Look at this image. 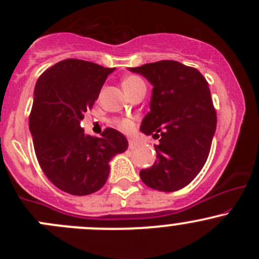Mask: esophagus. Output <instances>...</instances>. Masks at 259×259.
Returning a JSON list of instances; mask_svg holds the SVG:
<instances>
[{
	"label": "esophagus",
	"instance_id": "1",
	"mask_svg": "<svg viewBox=\"0 0 259 259\" xmlns=\"http://www.w3.org/2000/svg\"><path fill=\"white\" fill-rule=\"evenodd\" d=\"M137 145H138V144H137V143L134 142V140H132V139L129 140V148H130V149H134V148H137Z\"/></svg>",
	"mask_w": 259,
	"mask_h": 259
}]
</instances>
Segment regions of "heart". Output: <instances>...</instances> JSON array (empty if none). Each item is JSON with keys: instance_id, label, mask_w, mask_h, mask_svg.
Here are the masks:
<instances>
[{"instance_id": "obj_1", "label": "heart", "mask_w": 259, "mask_h": 259, "mask_svg": "<svg viewBox=\"0 0 259 259\" xmlns=\"http://www.w3.org/2000/svg\"><path fill=\"white\" fill-rule=\"evenodd\" d=\"M121 85H122V89H124L125 94L132 93L133 90L140 88V86H145L144 81L140 79V77L134 76V75H130V76L125 77V79L122 80ZM114 124L116 125V127H119L120 130H122V132H125V133L132 132L133 127H134V124H133L132 120H129V119L115 120Z\"/></svg>"}]
</instances>
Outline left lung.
Instances as JSON below:
<instances>
[{"instance_id": "1", "label": "left lung", "mask_w": 259, "mask_h": 259, "mask_svg": "<svg viewBox=\"0 0 259 259\" xmlns=\"http://www.w3.org/2000/svg\"><path fill=\"white\" fill-rule=\"evenodd\" d=\"M129 70L153 85L140 130L159 139L155 163L140 170V178L149 188L176 192L198 176L209 155L217 114L208 82L197 69L173 60Z\"/></svg>"}]
</instances>
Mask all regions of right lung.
I'll list each match as a JSON object with an SVG mask.
<instances>
[{"mask_svg": "<svg viewBox=\"0 0 259 259\" xmlns=\"http://www.w3.org/2000/svg\"><path fill=\"white\" fill-rule=\"evenodd\" d=\"M114 70L67 59L46 70L36 82L30 114L33 148L50 182L69 194L98 192L109 177V161L127 149L126 138L117 130L108 127L96 138L80 126Z\"/></svg>", "mask_w": 259, "mask_h": 259, "instance_id": "right-lung-1", "label": "right lung"}]
</instances>
